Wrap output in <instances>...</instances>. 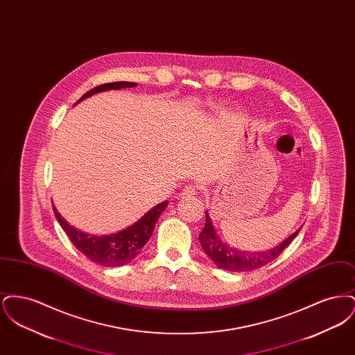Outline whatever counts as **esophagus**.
<instances>
[{
    "instance_id": "1",
    "label": "esophagus",
    "mask_w": 355,
    "mask_h": 355,
    "mask_svg": "<svg viewBox=\"0 0 355 355\" xmlns=\"http://www.w3.org/2000/svg\"><path fill=\"white\" fill-rule=\"evenodd\" d=\"M198 190H200V189H198V185H196V184H189V185H186L185 187L182 189L181 196H184V197H190V196H194Z\"/></svg>"
}]
</instances>
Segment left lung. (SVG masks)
Listing matches in <instances>:
<instances>
[{
  "mask_svg": "<svg viewBox=\"0 0 355 355\" xmlns=\"http://www.w3.org/2000/svg\"><path fill=\"white\" fill-rule=\"evenodd\" d=\"M301 229H298L294 234L288 236L282 243L272 248L269 252L259 253H243L234 248H230L227 243L222 242L217 234L213 222L206 211V223L200 234V242L203 252L209 255V258L220 269L227 271H250L259 269L268 265L272 259H275L279 254L286 249L287 245L297 236Z\"/></svg>",
  "mask_w": 355,
  "mask_h": 355,
  "instance_id": "8db88e82",
  "label": "left lung"
}]
</instances>
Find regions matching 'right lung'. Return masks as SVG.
I'll return each mask as SVG.
<instances>
[{
	"label": "right lung",
	"instance_id": "1",
	"mask_svg": "<svg viewBox=\"0 0 355 355\" xmlns=\"http://www.w3.org/2000/svg\"><path fill=\"white\" fill-rule=\"evenodd\" d=\"M135 83H109V84L98 85L93 87L92 90L86 92L84 96L78 100L83 101L86 97H90L96 93L110 90V89H121V87H135ZM168 201L157 205L149 210L141 220L135 222V225L121 230L119 233L109 234V236H89L87 233L80 232L74 229L71 225H69L64 217L57 211L55 206L53 205V210L55 214V218L60 222L61 227L67 233L71 243L84 254L86 258L90 261L102 265V266H122L135 259L138 254L141 253V249L146 245V242L150 239L155 222L158 217L162 214V211L166 209Z\"/></svg>",
	"mask_w": 355,
	"mask_h": 355
}]
</instances>
